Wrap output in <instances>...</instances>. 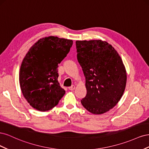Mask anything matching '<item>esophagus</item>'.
I'll list each match as a JSON object with an SVG mask.
<instances>
[{
    "label": "esophagus",
    "instance_id": "34e87169",
    "mask_svg": "<svg viewBox=\"0 0 149 149\" xmlns=\"http://www.w3.org/2000/svg\"><path fill=\"white\" fill-rule=\"evenodd\" d=\"M74 88H75V86H74V85H73V86H71L69 87V88H68V89L70 90V91H73V90L74 89Z\"/></svg>",
    "mask_w": 149,
    "mask_h": 149
}]
</instances>
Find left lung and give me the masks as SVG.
I'll use <instances>...</instances> for the list:
<instances>
[{
    "label": "left lung",
    "instance_id": "left-lung-1",
    "mask_svg": "<svg viewBox=\"0 0 149 149\" xmlns=\"http://www.w3.org/2000/svg\"><path fill=\"white\" fill-rule=\"evenodd\" d=\"M76 47L87 90L81 102L91 113H105L118 104L125 90L127 74L123 60L111 45L101 40L76 41Z\"/></svg>",
    "mask_w": 149,
    "mask_h": 149
}]
</instances>
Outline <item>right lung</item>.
I'll return each instance as SVG.
<instances>
[{
    "label": "right lung",
    "mask_w": 149,
    "mask_h": 149,
    "mask_svg": "<svg viewBox=\"0 0 149 149\" xmlns=\"http://www.w3.org/2000/svg\"><path fill=\"white\" fill-rule=\"evenodd\" d=\"M72 45L71 40L52 36L39 40L26 53L19 81L24 97L34 109L50 110L64 96L65 91L58 81V67Z\"/></svg>",
    "instance_id": "1"
}]
</instances>
